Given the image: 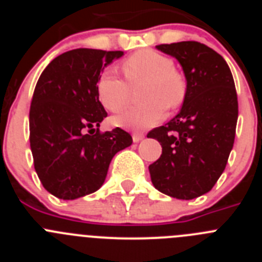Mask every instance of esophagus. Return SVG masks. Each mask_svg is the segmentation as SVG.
Segmentation results:
<instances>
[{
  "instance_id": "esophagus-1",
  "label": "esophagus",
  "mask_w": 262,
  "mask_h": 262,
  "mask_svg": "<svg viewBox=\"0 0 262 262\" xmlns=\"http://www.w3.org/2000/svg\"><path fill=\"white\" fill-rule=\"evenodd\" d=\"M143 138H144V134H142V133H134L133 134V140L135 143L140 142V140H142Z\"/></svg>"
}]
</instances>
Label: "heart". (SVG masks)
Returning a JSON list of instances; mask_svg holds the SVG:
<instances>
[{
  "label": "heart",
  "instance_id": "1",
  "mask_svg": "<svg viewBox=\"0 0 262 262\" xmlns=\"http://www.w3.org/2000/svg\"><path fill=\"white\" fill-rule=\"evenodd\" d=\"M124 77L105 71L97 81V94L106 110L118 113L126 107L131 97V88L142 85V105L127 108L115 118L120 127L144 129L161 122L165 108L180 107L186 96V84L168 56L152 50L133 53L120 64Z\"/></svg>",
  "mask_w": 262,
  "mask_h": 262
}]
</instances>
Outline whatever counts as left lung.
Masks as SVG:
<instances>
[{
  "label": "left lung",
  "instance_id": "1",
  "mask_svg": "<svg viewBox=\"0 0 262 262\" xmlns=\"http://www.w3.org/2000/svg\"><path fill=\"white\" fill-rule=\"evenodd\" d=\"M180 61L186 77L181 111L151 129L163 154L149 165L154 186L177 200H193L214 187L233 147L237 94L226 60L200 41L159 45Z\"/></svg>",
  "mask_w": 262,
  "mask_h": 262
}]
</instances>
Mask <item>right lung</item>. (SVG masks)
<instances>
[{
  "mask_svg": "<svg viewBox=\"0 0 262 262\" xmlns=\"http://www.w3.org/2000/svg\"><path fill=\"white\" fill-rule=\"evenodd\" d=\"M122 51L77 48L52 60L36 82L30 106V147L41 185L60 200L97 191L111 159L131 145L124 129L101 133L107 113L97 94L101 72Z\"/></svg>",
  "mask_w": 262,
  "mask_h": 262,
  "instance_id": "add662e5",
  "label": "right lung"
}]
</instances>
